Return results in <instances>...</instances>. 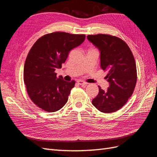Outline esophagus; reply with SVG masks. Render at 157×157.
Listing matches in <instances>:
<instances>
[{"mask_svg": "<svg viewBox=\"0 0 157 157\" xmlns=\"http://www.w3.org/2000/svg\"><path fill=\"white\" fill-rule=\"evenodd\" d=\"M77 83H78L79 85H86V84H88L87 82L83 81V80H77Z\"/></svg>", "mask_w": 157, "mask_h": 157, "instance_id": "1", "label": "esophagus"}]
</instances>
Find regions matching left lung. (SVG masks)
<instances>
[{
  "mask_svg": "<svg viewBox=\"0 0 157 157\" xmlns=\"http://www.w3.org/2000/svg\"><path fill=\"white\" fill-rule=\"evenodd\" d=\"M90 42L100 50L101 67L107 71L105 77L110 86L107 90L99 87V94L92 100L99 111L111 113L124 106L132 95L137 81L134 55L120 38L105 34L88 35Z\"/></svg>",
  "mask_w": 157,
  "mask_h": 157,
  "instance_id": "left-lung-1",
  "label": "left lung"
}]
</instances>
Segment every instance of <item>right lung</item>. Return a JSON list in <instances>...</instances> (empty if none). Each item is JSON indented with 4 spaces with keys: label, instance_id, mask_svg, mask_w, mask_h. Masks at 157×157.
<instances>
[{
    "label": "right lung",
    "instance_id": "add662e5",
    "mask_svg": "<svg viewBox=\"0 0 157 157\" xmlns=\"http://www.w3.org/2000/svg\"><path fill=\"white\" fill-rule=\"evenodd\" d=\"M85 35L54 32L41 36L27 54L23 80L28 95L36 106L47 112L62 108L68 100L75 81L57 77L55 71L61 68L69 52L81 44Z\"/></svg>",
    "mask_w": 157,
    "mask_h": 157
}]
</instances>
